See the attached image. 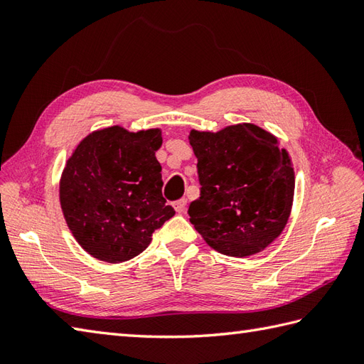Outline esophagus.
<instances>
[{
    "label": "esophagus",
    "instance_id": "esophagus-1",
    "mask_svg": "<svg viewBox=\"0 0 364 364\" xmlns=\"http://www.w3.org/2000/svg\"><path fill=\"white\" fill-rule=\"evenodd\" d=\"M186 205H188V200L186 198H180V200H176V202L173 203V208H175V211L178 214H183L184 211H186Z\"/></svg>",
    "mask_w": 364,
    "mask_h": 364
}]
</instances>
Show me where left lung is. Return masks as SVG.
<instances>
[{
	"label": "left lung",
	"mask_w": 364,
	"mask_h": 364,
	"mask_svg": "<svg viewBox=\"0 0 364 364\" xmlns=\"http://www.w3.org/2000/svg\"><path fill=\"white\" fill-rule=\"evenodd\" d=\"M200 197L189 205L191 223L214 250L250 257L275 241L288 223L294 168L277 137L252 123L218 133L192 129Z\"/></svg>",
	"instance_id": "left-lung-1"
}]
</instances>
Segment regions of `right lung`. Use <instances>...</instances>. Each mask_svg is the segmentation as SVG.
Here are the masks:
<instances>
[{
	"label": "right lung",
	"instance_id": "obj_1",
	"mask_svg": "<svg viewBox=\"0 0 364 364\" xmlns=\"http://www.w3.org/2000/svg\"><path fill=\"white\" fill-rule=\"evenodd\" d=\"M161 145L158 128L129 133L109 127L84 137L67 161L60 208L72 235L94 258L122 262L137 257L153 231L173 218L154 156Z\"/></svg>",
	"mask_w": 364,
	"mask_h": 364
}]
</instances>
